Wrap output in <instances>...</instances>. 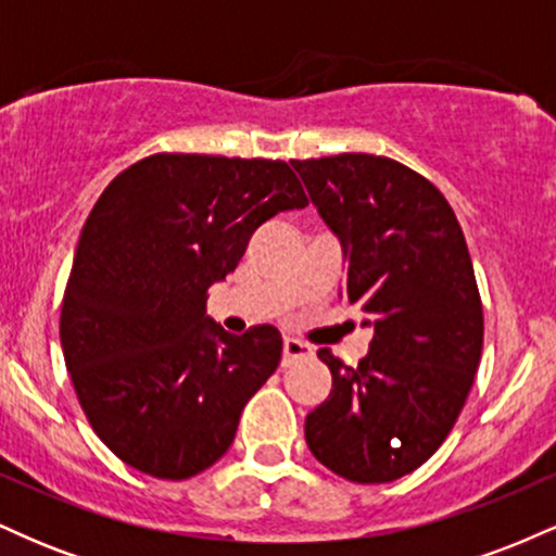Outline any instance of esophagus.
I'll return each mask as SVG.
<instances>
[{
	"mask_svg": "<svg viewBox=\"0 0 556 556\" xmlns=\"http://www.w3.org/2000/svg\"><path fill=\"white\" fill-rule=\"evenodd\" d=\"M282 353H285L282 361H285V363H292V361H305V358H311V355H314V350H311L305 342L295 340V337H285Z\"/></svg>",
	"mask_w": 556,
	"mask_h": 556,
	"instance_id": "obj_1",
	"label": "esophagus"
}]
</instances>
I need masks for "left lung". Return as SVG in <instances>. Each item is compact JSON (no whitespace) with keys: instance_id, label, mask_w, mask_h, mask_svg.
<instances>
[{"instance_id":"left-lung-1","label":"left lung","mask_w":556,"mask_h":556,"mask_svg":"<svg viewBox=\"0 0 556 556\" xmlns=\"http://www.w3.org/2000/svg\"><path fill=\"white\" fill-rule=\"evenodd\" d=\"M290 164L342 242L344 300L374 327L358 366L318 350L331 392L305 418V442L348 481H397L442 446L481 363L483 305L460 222L437 185L394 159Z\"/></svg>"}]
</instances>
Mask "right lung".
I'll list each match as a JSON object with an SVG mask.
<instances>
[{"instance_id":"obj_1","label":"right lung","mask_w":556,"mask_h":556,"mask_svg":"<svg viewBox=\"0 0 556 556\" xmlns=\"http://www.w3.org/2000/svg\"><path fill=\"white\" fill-rule=\"evenodd\" d=\"M303 206L290 164L206 154L146 156L99 195L60 340L88 424L130 468L182 481L229 450L282 334L271 324L229 334L206 316V290L264 222Z\"/></svg>"}]
</instances>
